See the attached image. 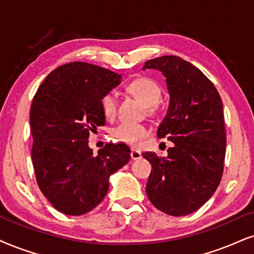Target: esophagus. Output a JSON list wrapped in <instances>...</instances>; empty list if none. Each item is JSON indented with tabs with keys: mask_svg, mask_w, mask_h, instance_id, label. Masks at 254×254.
Segmentation results:
<instances>
[{
	"mask_svg": "<svg viewBox=\"0 0 254 254\" xmlns=\"http://www.w3.org/2000/svg\"><path fill=\"white\" fill-rule=\"evenodd\" d=\"M130 158H132L133 160L140 159L141 158V153H140L139 151H136V149H132V151H130Z\"/></svg>",
	"mask_w": 254,
	"mask_h": 254,
	"instance_id": "esophagus-1",
	"label": "esophagus"
}]
</instances>
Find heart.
Here are the masks:
<instances>
[{
	"instance_id": "1",
	"label": "heart",
	"mask_w": 254,
	"mask_h": 254,
	"mask_svg": "<svg viewBox=\"0 0 254 254\" xmlns=\"http://www.w3.org/2000/svg\"><path fill=\"white\" fill-rule=\"evenodd\" d=\"M127 90L132 95L139 99L143 105L147 106L148 112H154L162 96L160 84L151 77H137L127 84ZM118 100L115 93L108 92L102 96L101 107L106 118L112 119L117 113ZM149 129L143 124H129L122 122L112 129V136L115 141H120L129 145H135L140 140L148 135Z\"/></svg>"
}]
</instances>
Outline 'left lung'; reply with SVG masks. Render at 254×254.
Segmentation results:
<instances>
[{
  "label": "left lung",
  "mask_w": 254,
  "mask_h": 254,
  "mask_svg": "<svg viewBox=\"0 0 254 254\" xmlns=\"http://www.w3.org/2000/svg\"><path fill=\"white\" fill-rule=\"evenodd\" d=\"M146 68L159 69L166 76L171 102L158 136L174 142L167 158L142 153L152 165L147 196L166 214H190L213 195L223 177L226 153L223 101L211 80L179 56L148 60Z\"/></svg>",
  "instance_id": "left-lung-1"
}]
</instances>
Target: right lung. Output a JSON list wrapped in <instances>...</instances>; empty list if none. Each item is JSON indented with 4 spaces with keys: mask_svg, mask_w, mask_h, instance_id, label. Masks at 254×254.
I'll return each mask as SVG.
<instances>
[{
    "mask_svg": "<svg viewBox=\"0 0 254 254\" xmlns=\"http://www.w3.org/2000/svg\"><path fill=\"white\" fill-rule=\"evenodd\" d=\"M121 75L87 64L70 62L53 70L30 107L31 160L36 183L61 213L82 215L102 201L109 177L130 159L126 143H106L98 155L88 137L103 126L101 99L120 83Z\"/></svg>",
    "mask_w": 254,
    "mask_h": 254,
    "instance_id": "right-lung-1",
    "label": "right lung"
}]
</instances>
